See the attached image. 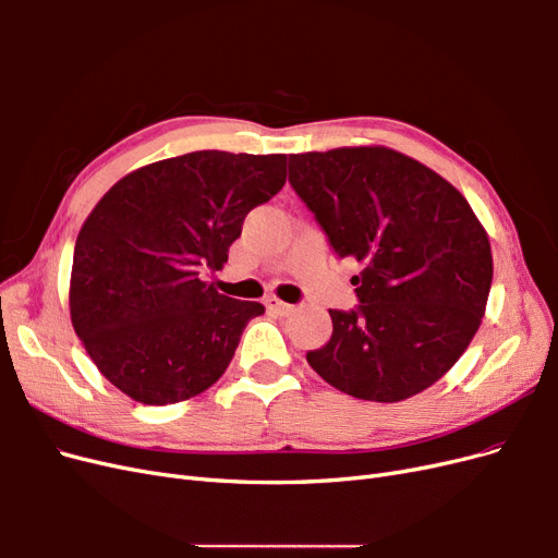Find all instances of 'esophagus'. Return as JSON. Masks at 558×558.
<instances>
[{
	"label": "esophagus",
	"instance_id": "34e87169",
	"mask_svg": "<svg viewBox=\"0 0 558 558\" xmlns=\"http://www.w3.org/2000/svg\"><path fill=\"white\" fill-rule=\"evenodd\" d=\"M265 307H267L269 314H277V316H286V314L293 312V305H286V302H281L277 298H267Z\"/></svg>",
	"mask_w": 558,
	"mask_h": 558
}]
</instances>
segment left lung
I'll return each instance as SVG.
<instances>
[{"instance_id": "8db88e82", "label": "left lung", "mask_w": 558, "mask_h": 558, "mask_svg": "<svg viewBox=\"0 0 558 558\" xmlns=\"http://www.w3.org/2000/svg\"><path fill=\"white\" fill-rule=\"evenodd\" d=\"M289 181L335 256L363 265L351 279L359 305L330 310V340L307 363L361 400L433 386L475 337L492 291V246L468 199L384 146L289 156Z\"/></svg>"}]
</instances>
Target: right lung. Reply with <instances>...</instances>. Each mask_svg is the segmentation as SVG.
Segmentation results:
<instances>
[{
    "label": "right lung",
    "mask_w": 558,
    "mask_h": 558,
    "mask_svg": "<svg viewBox=\"0 0 558 558\" xmlns=\"http://www.w3.org/2000/svg\"><path fill=\"white\" fill-rule=\"evenodd\" d=\"M286 183V156L195 150L118 181L83 223L70 310L116 388L144 404L193 398L226 373L265 312L202 281L221 269L246 214Z\"/></svg>",
    "instance_id": "1"
}]
</instances>
